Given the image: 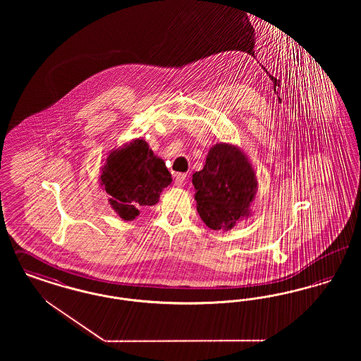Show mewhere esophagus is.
<instances>
[{
  "mask_svg": "<svg viewBox=\"0 0 361 361\" xmlns=\"http://www.w3.org/2000/svg\"><path fill=\"white\" fill-rule=\"evenodd\" d=\"M185 178H187V174H184V173H177V174L174 176V185H176V187H183L184 183H185Z\"/></svg>",
  "mask_w": 361,
  "mask_h": 361,
  "instance_id": "34e87169",
  "label": "esophagus"
}]
</instances>
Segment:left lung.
<instances>
[{
    "label": "left lung",
    "mask_w": 361,
    "mask_h": 361,
    "mask_svg": "<svg viewBox=\"0 0 361 361\" xmlns=\"http://www.w3.org/2000/svg\"><path fill=\"white\" fill-rule=\"evenodd\" d=\"M192 183L196 209L209 228L228 231L252 215L257 177L240 146L227 142L214 145L203 169L193 173Z\"/></svg>",
    "instance_id": "8db88e82"
}]
</instances>
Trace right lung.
Segmentation results:
<instances>
[{
  "instance_id": "right-lung-1",
  "label": "right lung",
  "mask_w": 361,
  "mask_h": 361,
  "mask_svg": "<svg viewBox=\"0 0 361 361\" xmlns=\"http://www.w3.org/2000/svg\"><path fill=\"white\" fill-rule=\"evenodd\" d=\"M108 203L123 221H134L140 207L154 206L171 185L172 174L149 143L135 137L106 155L99 177Z\"/></svg>"
}]
</instances>
